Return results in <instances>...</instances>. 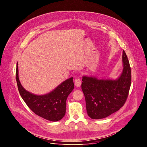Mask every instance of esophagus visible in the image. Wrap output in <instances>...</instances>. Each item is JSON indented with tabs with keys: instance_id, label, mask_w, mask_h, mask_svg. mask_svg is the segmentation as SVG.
I'll return each mask as SVG.
<instances>
[{
	"instance_id": "obj_1",
	"label": "esophagus",
	"mask_w": 147,
	"mask_h": 147,
	"mask_svg": "<svg viewBox=\"0 0 147 147\" xmlns=\"http://www.w3.org/2000/svg\"><path fill=\"white\" fill-rule=\"evenodd\" d=\"M81 81L80 78H76L75 79L74 81V84L76 86V87H79L81 86Z\"/></svg>"
}]
</instances>
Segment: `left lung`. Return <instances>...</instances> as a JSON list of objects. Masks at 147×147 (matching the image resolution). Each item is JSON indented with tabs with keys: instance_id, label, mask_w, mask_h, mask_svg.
<instances>
[{
	"instance_id": "obj_1",
	"label": "left lung",
	"mask_w": 147,
	"mask_h": 147,
	"mask_svg": "<svg viewBox=\"0 0 147 147\" xmlns=\"http://www.w3.org/2000/svg\"><path fill=\"white\" fill-rule=\"evenodd\" d=\"M122 61L123 72L116 80L82 77L81 88L85 96L87 112L91 119L107 117L119 111L126 101L131 82V73L124 50Z\"/></svg>"
}]
</instances>
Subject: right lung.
Here are the masks:
<instances>
[{
	"label": "right lung",
	"mask_w": 147,
	"mask_h": 147,
	"mask_svg": "<svg viewBox=\"0 0 147 147\" xmlns=\"http://www.w3.org/2000/svg\"><path fill=\"white\" fill-rule=\"evenodd\" d=\"M16 77L21 96L35 114L52 121H59L64 117L66 113V99L74 87L73 77L63 82L50 93L36 95L26 91L21 84L18 78V63Z\"/></svg>",
	"instance_id": "1"
}]
</instances>
